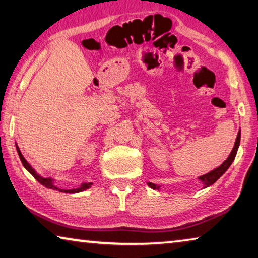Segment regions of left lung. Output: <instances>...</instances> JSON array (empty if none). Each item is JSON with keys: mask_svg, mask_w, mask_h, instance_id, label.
<instances>
[{"mask_svg": "<svg viewBox=\"0 0 258 258\" xmlns=\"http://www.w3.org/2000/svg\"><path fill=\"white\" fill-rule=\"evenodd\" d=\"M239 145H240V132L238 133L237 135V140H235V143H234V147L232 151H231L230 156L228 157V159H226L223 164H222L220 167H217L215 169H213L212 172H209L207 174H205V175L200 176L199 178L204 182V187H207L209 185H212L215 183L218 178H220L223 174L226 172V169H228L230 167V165L232 164V161L234 160L235 158V155H237V151H238V148H239ZM148 185H149L150 187H152V189L156 190V189H159V186L157 184H154V183L149 182L148 183Z\"/></svg>", "mask_w": 258, "mask_h": 258, "instance_id": "8db88e82", "label": "left lung"}]
</instances>
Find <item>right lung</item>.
I'll return each mask as SVG.
<instances>
[{
	"mask_svg": "<svg viewBox=\"0 0 258 258\" xmlns=\"http://www.w3.org/2000/svg\"><path fill=\"white\" fill-rule=\"evenodd\" d=\"M17 151H18V155H19V158L21 160V163H23L24 167L27 169V171L32 174V175L36 178V180L41 183L42 185H44L45 187H47V189H53V190H58L60 192H64V194H77V192H82L84 191L86 189H89V187L92 185V183H84L81 187H77V189H73V190H62V189H59V187H56L53 185V183H52V178L50 177H42L38 175V174L34 171V169L32 168V166H30L27 161H26V159L24 158V156L21 155V152L19 150V148L17 147Z\"/></svg>",
	"mask_w": 258,
	"mask_h": 258,
	"instance_id": "obj_1",
	"label": "right lung"
}]
</instances>
